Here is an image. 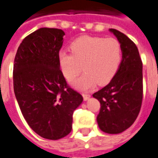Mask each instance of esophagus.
I'll list each match as a JSON object with an SVG mask.
<instances>
[{
    "label": "esophagus",
    "instance_id": "1",
    "mask_svg": "<svg viewBox=\"0 0 158 158\" xmlns=\"http://www.w3.org/2000/svg\"><path fill=\"white\" fill-rule=\"evenodd\" d=\"M83 97H84V100H85V101H87V100L89 99L90 95H89V94H83Z\"/></svg>",
    "mask_w": 158,
    "mask_h": 158
}]
</instances>
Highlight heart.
Instances as JSON below:
<instances>
[{
    "instance_id": "heart-1",
    "label": "heart",
    "mask_w": 158,
    "mask_h": 158,
    "mask_svg": "<svg viewBox=\"0 0 158 158\" xmlns=\"http://www.w3.org/2000/svg\"><path fill=\"white\" fill-rule=\"evenodd\" d=\"M72 53L59 54V65L65 79L71 81L82 72L85 73L73 83L79 89L98 84L105 85L113 79L122 61V47L115 38L81 36L70 45Z\"/></svg>"
}]
</instances>
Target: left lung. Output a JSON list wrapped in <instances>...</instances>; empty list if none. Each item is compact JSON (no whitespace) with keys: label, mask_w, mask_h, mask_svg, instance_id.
Instances as JSON below:
<instances>
[{"label":"left lung","mask_w":158,"mask_h":158,"mask_svg":"<svg viewBox=\"0 0 158 158\" xmlns=\"http://www.w3.org/2000/svg\"><path fill=\"white\" fill-rule=\"evenodd\" d=\"M122 47V61L110 83L94 93L101 103L97 123L107 134H119L132 125L143 98L142 61L135 44L118 30L110 29Z\"/></svg>","instance_id":"1"}]
</instances>
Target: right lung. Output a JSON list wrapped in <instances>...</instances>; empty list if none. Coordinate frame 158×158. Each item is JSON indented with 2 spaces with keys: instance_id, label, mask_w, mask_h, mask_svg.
Segmentation results:
<instances>
[{
  "instance_id": "obj_1",
  "label": "right lung",
  "mask_w": 158,
  "mask_h": 158,
  "mask_svg": "<svg viewBox=\"0 0 158 158\" xmlns=\"http://www.w3.org/2000/svg\"><path fill=\"white\" fill-rule=\"evenodd\" d=\"M65 34L41 28L26 36L13 64V88L29 127L45 139H59L72 130L73 113L83 96L67 84L59 65Z\"/></svg>"
}]
</instances>
